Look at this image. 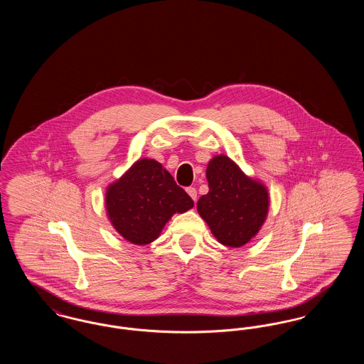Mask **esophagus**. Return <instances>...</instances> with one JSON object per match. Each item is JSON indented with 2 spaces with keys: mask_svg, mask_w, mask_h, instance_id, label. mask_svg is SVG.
Instances as JSON below:
<instances>
[{
  "mask_svg": "<svg viewBox=\"0 0 364 364\" xmlns=\"http://www.w3.org/2000/svg\"><path fill=\"white\" fill-rule=\"evenodd\" d=\"M187 192H188V195H190L191 198L196 202V199H198V192H196V188H195V187H188V188H187Z\"/></svg>",
  "mask_w": 364,
  "mask_h": 364,
  "instance_id": "34e87169",
  "label": "esophagus"
}]
</instances>
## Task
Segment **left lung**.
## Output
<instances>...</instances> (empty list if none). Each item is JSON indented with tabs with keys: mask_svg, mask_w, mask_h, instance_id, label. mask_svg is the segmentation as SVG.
<instances>
[{
	"mask_svg": "<svg viewBox=\"0 0 364 364\" xmlns=\"http://www.w3.org/2000/svg\"><path fill=\"white\" fill-rule=\"evenodd\" d=\"M208 192L198 200V211L217 240L237 248L250 242L264 223L269 195L264 186L251 180L225 156L208 165Z\"/></svg>",
	"mask_w": 364,
	"mask_h": 364,
	"instance_id": "8db88e82",
	"label": "left lung"
}]
</instances>
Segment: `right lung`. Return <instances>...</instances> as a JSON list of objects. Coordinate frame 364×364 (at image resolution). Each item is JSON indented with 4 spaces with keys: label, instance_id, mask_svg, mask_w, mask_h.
I'll list each match as a JSON object with an SVG mask.
<instances>
[{
    "label": "right lung",
    "instance_id": "add662e5",
    "mask_svg": "<svg viewBox=\"0 0 364 364\" xmlns=\"http://www.w3.org/2000/svg\"><path fill=\"white\" fill-rule=\"evenodd\" d=\"M193 208L190 195L154 159H139L106 191L112 225L132 244L154 242L174 213Z\"/></svg>",
    "mask_w": 364,
    "mask_h": 364
}]
</instances>
